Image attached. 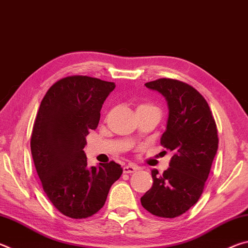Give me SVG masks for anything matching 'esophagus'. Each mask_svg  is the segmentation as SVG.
Masks as SVG:
<instances>
[{
	"label": "esophagus",
	"instance_id": "obj_1",
	"mask_svg": "<svg viewBox=\"0 0 248 248\" xmlns=\"http://www.w3.org/2000/svg\"><path fill=\"white\" fill-rule=\"evenodd\" d=\"M139 170V167L136 166V165H125L124 167V174H131L134 173V171H137Z\"/></svg>",
	"mask_w": 248,
	"mask_h": 248
}]
</instances>
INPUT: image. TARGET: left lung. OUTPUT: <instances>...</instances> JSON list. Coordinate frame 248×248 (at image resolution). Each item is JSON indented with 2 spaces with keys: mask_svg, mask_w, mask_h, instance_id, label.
Segmentation results:
<instances>
[{
  "mask_svg": "<svg viewBox=\"0 0 248 248\" xmlns=\"http://www.w3.org/2000/svg\"><path fill=\"white\" fill-rule=\"evenodd\" d=\"M144 85L166 99L169 119L161 144L173 156L162 175L152 170L153 186L141 197V204L170 219L188 211L202 194L217 151V124L207 100L188 84L159 78Z\"/></svg>",
  "mask_w": 248,
  "mask_h": 248,
  "instance_id": "obj_1",
  "label": "left lung"
}]
</instances>
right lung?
<instances>
[{
	"label": "right lung",
	"instance_id": "1",
	"mask_svg": "<svg viewBox=\"0 0 248 248\" xmlns=\"http://www.w3.org/2000/svg\"><path fill=\"white\" fill-rule=\"evenodd\" d=\"M115 83L74 75L50 87L33 124L31 149L44 191L62 215L85 219L103 208L123 169L114 161L87 166L86 136Z\"/></svg>",
	"mask_w": 248,
	"mask_h": 248
}]
</instances>
